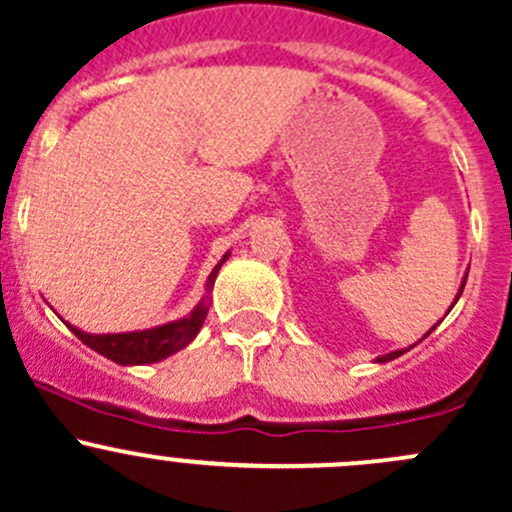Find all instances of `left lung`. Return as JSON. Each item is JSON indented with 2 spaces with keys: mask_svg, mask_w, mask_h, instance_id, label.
I'll return each instance as SVG.
<instances>
[{
  "mask_svg": "<svg viewBox=\"0 0 512 512\" xmlns=\"http://www.w3.org/2000/svg\"><path fill=\"white\" fill-rule=\"evenodd\" d=\"M463 287H466V277H463V285H461V289H458V297H461ZM458 297H456V302H458ZM448 312H451V309H448ZM428 334H431V332H428ZM404 352H409V349H399V352L384 354V356H379V359H376V361H391V359H396V356H401V354H404Z\"/></svg>",
  "mask_w": 512,
  "mask_h": 512,
  "instance_id": "left-lung-1",
  "label": "left lung"
}]
</instances>
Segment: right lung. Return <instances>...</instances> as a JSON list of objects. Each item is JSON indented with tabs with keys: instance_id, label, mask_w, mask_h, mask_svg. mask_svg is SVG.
I'll use <instances>...</instances> for the list:
<instances>
[{
	"instance_id": "1",
	"label": "right lung",
	"mask_w": 512,
	"mask_h": 512,
	"mask_svg": "<svg viewBox=\"0 0 512 512\" xmlns=\"http://www.w3.org/2000/svg\"><path fill=\"white\" fill-rule=\"evenodd\" d=\"M227 260V255L223 260L215 265V270L210 272L208 277V289L213 287L215 277H218V270L223 267V262ZM205 317H208V304L200 302L193 312L188 314L185 319H178V322H168L163 327H153V329H143V332H126V334H86L81 329L71 327V332L91 347L94 352L103 354L106 359L116 361V364H153V361L165 359V356L175 354L178 349L188 347L190 342L195 339V334L200 332L203 327Z\"/></svg>"
}]
</instances>
